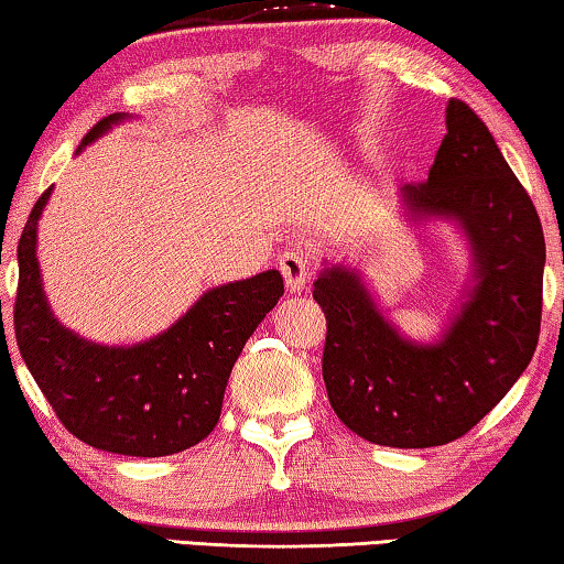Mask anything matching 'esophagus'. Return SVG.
I'll list each match as a JSON object with an SVG mask.
<instances>
[{
	"mask_svg": "<svg viewBox=\"0 0 564 564\" xmlns=\"http://www.w3.org/2000/svg\"><path fill=\"white\" fill-rule=\"evenodd\" d=\"M280 270L284 274V282H288L290 292H302L310 280V264L307 254L300 252V249H290L280 257Z\"/></svg>",
	"mask_w": 564,
	"mask_h": 564,
	"instance_id": "obj_1",
	"label": "esophagus"
}]
</instances>
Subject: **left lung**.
<instances>
[{
  "label": "left lung",
  "mask_w": 564,
  "mask_h": 564,
  "mask_svg": "<svg viewBox=\"0 0 564 564\" xmlns=\"http://www.w3.org/2000/svg\"><path fill=\"white\" fill-rule=\"evenodd\" d=\"M401 196L413 219H454L471 245V288L441 340L398 335L345 267L319 274L312 297L327 319L323 378L337 419L370 444L429 448L471 431L530 366L544 234L530 194L464 100H448L429 178L403 184Z\"/></svg>",
  "instance_id": "obj_1"
}]
</instances>
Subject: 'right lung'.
Masks as SVG:
<instances>
[{"label":"right lung","instance_id":"obj_1","mask_svg":"<svg viewBox=\"0 0 564 564\" xmlns=\"http://www.w3.org/2000/svg\"><path fill=\"white\" fill-rule=\"evenodd\" d=\"M123 120L102 118L83 145ZM52 188L32 206L17 262L14 337L40 391L75 438L123 456H169L209 436L249 335L284 294L282 274L262 272L204 292L166 333L131 348H106L67 330L50 312L37 264V221ZM4 333V330H2Z\"/></svg>","mask_w":564,"mask_h":564}]
</instances>
